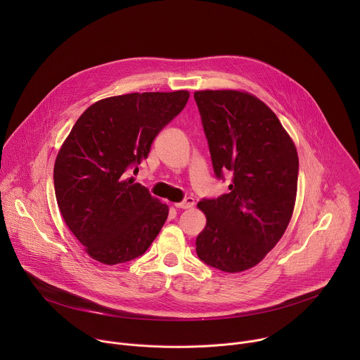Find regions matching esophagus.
<instances>
[{"label": "esophagus", "instance_id": "1", "mask_svg": "<svg viewBox=\"0 0 360 360\" xmlns=\"http://www.w3.org/2000/svg\"><path fill=\"white\" fill-rule=\"evenodd\" d=\"M174 205H175L176 208H179V210H189V208H192L193 205H195V199L193 198H186L182 202H176Z\"/></svg>", "mask_w": 360, "mask_h": 360}]
</instances>
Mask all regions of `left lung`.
<instances>
[{
  "instance_id": "left-lung-1",
  "label": "left lung",
  "mask_w": 360,
  "mask_h": 360,
  "mask_svg": "<svg viewBox=\"0 0 360 360\" xmlns=\"http://www.w3.org/2000/svg\"><path fill=\"white\" fill-rule=\"evenodd\" d=\"M215 175L232 174L229 193L203 199L207 226L199 259L228 274L258 265L283 236L296 200V146L275 112L246 91H195Z\"/></svg>"
}]
</instances>
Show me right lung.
Returning <instances> with one entry per match:
<instances>
[{
    "label": "right lung",
    "mask_w": 360,
    "mask_h": 360,
    "mask_svg": "<svg viewBox=\"0 0 360 360\" xmlns=\"http://www.w3.org/2000/svg\"><path fill=\"white\" fill-rule=\"evenodd\" d=\"M189 92H132L88 107L60 148L54 186L60 212L92 259L117 265L141 256L169 208L129 169L148 158L160 131L186 105Z\"/></svg>",
    "instance_id": "1"
}]
</instances>
